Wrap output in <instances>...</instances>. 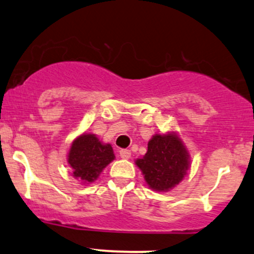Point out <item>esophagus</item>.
<instances>
[{
	"label": "esophagus",
	"mask_w": 254,
	"mask_h": 254,
	"mask_svg": "<svg viewBox=\"0 0 254 254\" xmlns=\"http://www.w3.org/2000/svg\"><path fill=\"white\" fill-rule=\"evenodd\" d=\"M119 155H121L122 158H130L131 151L127 150V149H121L119 150Z\"/></svg>",
	"instance_id": "esophagus-1"
}]
</instances>
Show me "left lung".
I'll use <instances>...</instances> for the list:
<instances>
[{
  "label": "left lung",
  "instance_id": "1",
  "mask_svg": "<svg viewBox=\"0 0 254 254\" xmlns=\"http://www.w3.org/2000/svg\"><path fill=\"white\" fill-rule=\"evenodd\" d=\"M136 164L146 183L157 191H167L182 181L189 168L188 152L177 136L155 135L148 143V151Z\"/></svg>",
  "mask_w": 254,
  "mask_h": 254
}]
</instances>
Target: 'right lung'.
Masks as SVG:
<instances>
[{"label":"right lung","mask_w":254,"mask_h":254,"mask_svg":"<svg viewBox=\"0 0 254 254\" xmlns=\"http://www.w3.org/2000/svg\"><path fill=\"white\" fill-rule=\"evenodd\" d=\"M114 160L112 146L103 144L91 133L79 136L72 143L68 154V163L73 169V175L84 183L93 182L104 168Z\"/></svg>","instance_id":"add662e5"}]
</instances>
